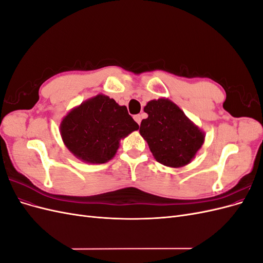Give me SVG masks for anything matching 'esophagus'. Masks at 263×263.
I'll list each match as a JSON object with an SVG mask.
<instances>
[{
  "instance_id": "1",
  "label": "esophagus",
  "mask_w": 263,
  "mask_h": 263,
  "mask_svg": "<svg viewBox=\"0 0 263 263\" xmlns=\"http://www.w3.org/2000/svg\"><path fill=\"white\" fill-rule=\"evenodd\" d=\"M134 119L137 122L138 125H140V123H141V115H139V114H138V115H135V116H134Z\"/></svg>"
}]
</instances>
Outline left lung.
<instances>
[{
	"mask_svg": "<svg viewBox=\"0 0 263 263\" xmlns=\"http://www.w3.org/2000/svg\"><path fill=\"white\" fill-rule=\"evenodd\" d=\"M144 110L148 117L141 121L139 133L156 160L171 168L190 163L203 145L204 133L168 99L150 101Z\"/></svg>",
	"mask_w": 263,
	"mask_h": 263,
	"instance_id": "left-lung-1",
	"label": "left lung"
}]
</instances>
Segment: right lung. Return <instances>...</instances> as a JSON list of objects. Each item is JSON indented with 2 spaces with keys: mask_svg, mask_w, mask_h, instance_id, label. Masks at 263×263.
Listing matches in <instances>:
<instances>
[{
  "mask_svg": "<svg viewBox=\"0 0 263 263\" xmlns=\"http://www.w3.org/2000/svg\"><path fill=\"white\" fill-rule=\"evenodd\" d=\"M138 128L126 106L99 94L63 117L60 134L78 159L86 163H105L115 156L121 139Z\"/></svg>",
  "mask_w": 263,
  "mask_h": 263,
  "instance_id": "add662e5",
  "label": "right lung"
}]
</instances>
